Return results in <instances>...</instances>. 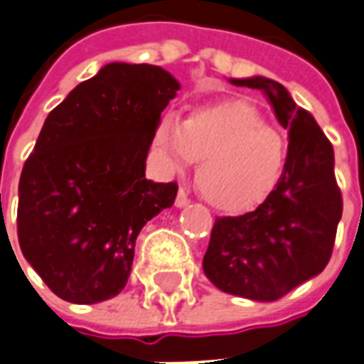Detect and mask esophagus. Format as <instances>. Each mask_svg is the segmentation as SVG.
Returning <instances> with one entry per match:
<instances>
[{
	"instance_id": "34e87169",
	"label": "esophagus",
	"mask_w": 364,
	"mask_h": 364,
	"mask_svg": "<svg viewBox=\"0 0 364 364\" xmlns=\"http://www.w3.org/2000/svg\"><path fill=\"white\" fill-rule=\"evenodd\" d=\"M189 201H191V199H189V195L183 191V189H179V193H177V199H175V205H177V207H185V205H189Z\"/></svg>"
}]
</instances>
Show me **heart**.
Returning a JSON list of instances; mask_svg holds the SVG:
<instances>
[{
	"label": "heart",
	"instance_id": "1",
	"mask_svg": "<svg viewBox=\"0 0 364 364\" xmlns=\"http://www.w3.org/2000/svg\"><path fill=\"white\" fill-rule=\"evenodd\" d=\"M153 145L171 173L201 159L197 187L225 213H245L265 201L281 179L287 157L281 133L245 101L197 107L185 121L165 113L155 125Z\"/></svg>",
	"mask_w": 364,
	"mask_h": 364
}]
</instances>
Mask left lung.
I'll return each instance as SVG.
<instances>
[{"label":"left lung","instance_id":"obj_1","mask_svg":"<svg viewBox=\"0 0 364 364\" xmlns=\"http://www.w3.org/2000/svg\"><path fill=\"white\" fill-rule=\"evenodd\" d=\"M233 83L265 91L289 129L287 161L273 193L255 211L215 219L203 271L229 295L277 301L318 275L333 255L343 215L335 155L313 115L296 107L281 83L267 77Z\"/></svg>","mask_w":364,"mask_h":364}]
</instances>
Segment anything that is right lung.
Here are the masks:
<instances>
[{
    "mask_svg": "<svg viewBox=\"0 0 364 364\" xmlns=\"http://www.w3.org/2000/svg\"><path fill=\"white\" fill-rule=\"evenodd\" d=\"M179 83L157 65L109 63L47 115L19 179L21 253L59 299L93 305L127 285L143 225L177 183L145 179V159Z\"/></svg>",
    "mask_w": 364,
    "mask_h": 364,
    "instance_id": "obj_1",
    "label": "right lung"
}]
</instances>
